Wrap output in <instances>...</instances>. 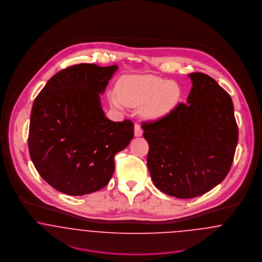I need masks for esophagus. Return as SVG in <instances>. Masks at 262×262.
I'll list each match as a JSON object with an SVG mask.
<instances>
[{"label": "esophagus", "instance_id": "obj_1", "mask_svg": "<svg viewBox=\"0 0 262 262\" xmlns=\"http://www.w3.org/2000/svg\"><path fill=\"white\" fill-rule=\"evenodd\" d=\"M134 133H135V136L136 137H140V136H142V134H143V130H142V128H141V126L139 124H135L134 126Z\"/></svg>", "mask_w": 262, "mask_h": 262}]
</instances>
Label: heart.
Returning a JSON list of instances; mask_svg holds the SVG:
<instances>
[{
    "mask_svg": "<svg viewBox=\"0 0 262 262\" xmlns=\"http://www.w3.org/2000/svg\"><path fill=\"white\" fill-rule=\"evenodd\" d=\"M117 96L111 95V102L115 107L123 103L138 106L146 102L144 112L151 118H158L171 111L179 102L181 91L179 84L152 75L126 76L116 84Z\"/></svg>",
    "mask_w": 262,
    "mask_h": 262,
    "instance_id": "obj_1",
    "label": "heart"
}]
</instances>
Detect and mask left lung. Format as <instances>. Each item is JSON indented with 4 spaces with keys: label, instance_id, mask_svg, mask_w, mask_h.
<instances>
[{
    "label": "left lung",
    "instance_id": "1",
    "mask_svg": "<svg viewBox=\"0 0 262 262\" xmlns=\"http://www.w3.org/2000/svg\"><path fill=\"white\" fill-rule=\"evenodd\" d=\"M189 77L192 88L186 103L142 123L155 186L181 199L203 195L225 179L238 140L230 95L206 74Z\"/></svg>",
    "mask_w": 262,
    "mask_h": 262
}]
</instances>
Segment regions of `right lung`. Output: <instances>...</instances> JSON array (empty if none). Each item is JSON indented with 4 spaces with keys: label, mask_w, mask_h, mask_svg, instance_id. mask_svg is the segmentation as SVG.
Instances as JSON below:
<instances>
[{
    "label": "right lung",
    "mask_w": 262,
    "mask_h": 262,
    "mask_svg": "<svg viewBox=\"0 0 262 262\" xmlns=\"http://www.w3.org/2000/svg\"><path fill=\"white\" fill-rule=\"evenodd\" d=\"M117 66L79 64L55 74L34 99L28 150L36 170L56 190L73 196L103 188L114 157L134 137V124L113 122L100 103Z\"/></svg>",
    "instance_id": "add662e5"
}]
</instances>
